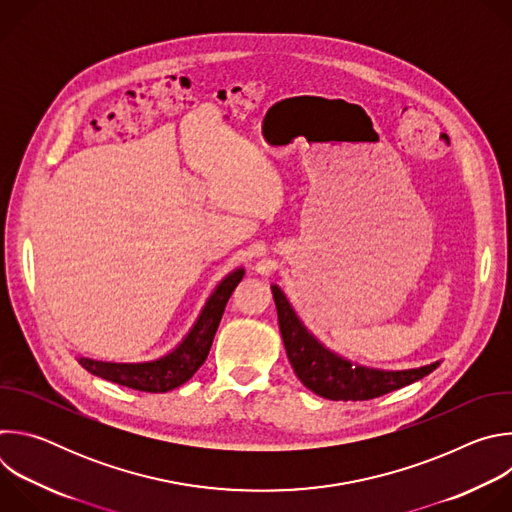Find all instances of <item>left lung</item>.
Returning a JSON list of instances; mask_svg holds the SVG:
<instances>
[{"instance_id":"1","label":"left lung","mask_w":512,"mask_h":512,"mask_svg":"<svg viewBox=\"0 0 512 512\" xmlns=\"http://www.w3.org/2000/svg\"><path fill=\"white\" fill-rule=\"evenodd\" d=\"M279 330L287 358L298 379L316 395L330 401H369L411 385L440 367V360L407 371H379L354 364L316 340L289 306L283 291L271 285Z\"/></svg>"}]
</instances>
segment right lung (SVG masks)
I'll list each match as a JSON object with an SVG mask.
<instances>
[{
  "label": "right lung",
  "mask_w": 512,
  "mask_h": 512,
  "mask_svg": "<svg viewBox=\"0 0 512 512\" xmlns=\"http://www.w3.org/2000/svg\"><path fill=\"white\" fill-rule=\"evenodd\" d=\"M243 275V269H235L216 285L192 330L166 356L150 362H103L93 358H79V362L91 375L135 391L166 393L184 385L204 364L225 306Z\"/></svg>",
  "instance_id": "obj_1"
}]
</instances>
